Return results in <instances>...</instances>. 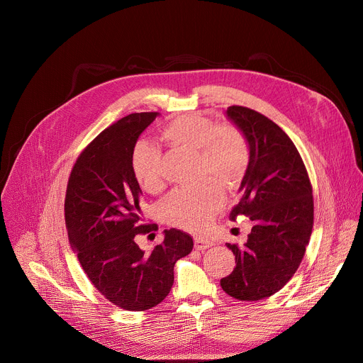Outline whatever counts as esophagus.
I'll list each match as a JSON object with an SVG mask.
<instances>
[{
  "label": "esophagus",
  "mask_w": 363,
  "mask_h": 363,
  "mask_svg": "<svg viewBox=\"0 0 363 363\" xmlns=\"http://www.w3.org/2000/svg\"><path fill=\"white\" fill-rule=\"evenodd\" d=\"M213 244L214 242L211 240H208V238H199V237L194 238V247H195V250H199V251L213 247Z\"/></svg>",
  "instance_id": "1"
}]
</instances>
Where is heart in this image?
I'll return each instance as SVG.
<instances>
[{"label": "heart", "instance_id": "b5f03b06", "mask_svg": "<svg viewBox=\"0 0 363 363\" xmlns=\"http://www.w3.org/2000/svg\"><path fill=\"white\" fill-rule=\"evenodd\" d=\"M162 138L175 149L196 155L198 188L174 191L161 205L165 223L185 231H203L224 205L221 184L234 189L244 181L250 167V142L233 123L218 125L201 113L174 118L162 129ZM130 167L136 182L149 194L164 188L162 155L147 143H138L132 152Z\"/></svg>", "mask_w": 363, "mask_h": 363}]
</instances>
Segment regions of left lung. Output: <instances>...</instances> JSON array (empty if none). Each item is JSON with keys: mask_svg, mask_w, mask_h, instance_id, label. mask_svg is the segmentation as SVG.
<instances>
[{"mask_svg": "<svg viewBox=\"0 0 363 363\" xmlns=\"http://www.w3.org/2000/svg\"><path fill=\"white\" fill-rule=\"evenodd\" d=\"M227 115L251 150L230 220L244 216L254 225L242 247L227 244L235 269L221 287L237 300L257 301L277 293L298 269L313 228V191L297 147L279 125L244 106H230Z\"/></svg>", "mask_w": 363, "mask_h": 363, "instance_id": "obj_1", "label": "left lung"}]
</instances>
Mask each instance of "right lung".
<instances>
[{
  "label": "right lung",
  "mask_w": 363,
  "mask_h": 363,
  "mask_svg": "<svg viewBox=\"0 0 363 363\" xmlns=\"http://www.w3.org/2000/svg\"><path fill=\"white\" fill-rule=\"evenodd\" d=\"M158 112L128 115L100 132L79 155L70 172L65 220L69 241L91 284L115 306L143 312L160 304L174 284V266L192 251V238L165 230V238L145 252L139 235L157 224H142L140 188L130 158L139 135Z\"/></svg>",
  "instance_id": "add662e5"
}]
</instances>
